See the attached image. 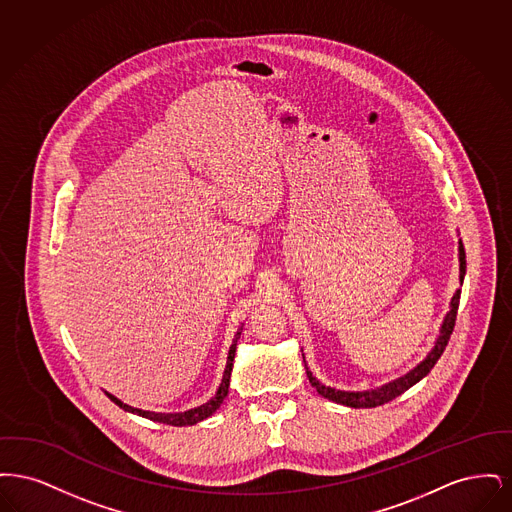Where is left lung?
I'll return each instance as SVG.
<instances>
[{
    "instance_id": "obj_1",
    "label": "left lung",
    "mask_w": 512,
    "mask_h": 512,
    "mask_svg": "<svg viewBox=\"0 0 512 512\" xmlns=\"http://www.w3.org/2000/svg\"><path fill=\"white\" fill-rule=\"evenodd\" d=\"M459 263H461V267H459V270H461L459 278H461V284H463L464 272H466V255H464L463 242H459ZM459 301H461V290H457L455 295H453V299H451V309H449V313L443 318V324H441V328H439V336L438 340H436V345H434L432 351L426 355V359H424L420 365L414 366L413 370H409L405 376L393 380L390 384H384V386H380V388H374V390L341 391L320 384L317 378L313 376V372L307 368V378H309L311 386H313L322 397H326V399H330V401H334V403L345 405V407H353V409L378 407V405H384V403H388L391 399L399 397L401 393H405L409 388H413L416 382H420V380L434 368V365L438 363L439 357L443 355V351H445V347H447V343H449V338H451V334H453L455 320H457V311H459Z\"/></svg>"
}]
</instances>
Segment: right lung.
I'll return each mask as SVG.
<instances>
[{
  "mask_svg": "<svg viewBox=\"0 0 512 512\" xmlns=\"http://www.w3.org/2000/svg\"><path fill=\"white\" fill-rule=\"evenodd\" d=\"M242 336V328L236 332L232 345H230V351H228V359H226V368H224V374H222V382H220L219 390L215 393V397H211L207 403L194 407L190 411H184V413H153V411H142V409H136V407H130L126 403H122L121 399H117L115 395L107 393V397L117 403L121 409L128 411V413L138 414V416H144L149 418L153 422H161V424H169V426H192L197 424L205 418H209L211 414L215 413L220 407V403L226 399L228 395V386H230V374H232V366H234V355H236V345L238 340Z\"/></svg>",
  "mask_w": 512,
  "mask_h": 512,
  "instance_id": "right-lung-1",
  "label": "right lung"
}]
</instances>
